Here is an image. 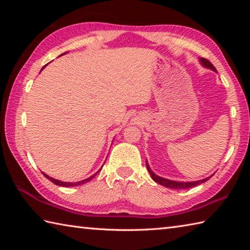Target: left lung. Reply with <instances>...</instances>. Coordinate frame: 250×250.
<instances>
[{"label": "left lung", "instance_id": "1", "mask_svg": "<svg viewBox=\"0 0 250 250\" xmlns=\"http://www.w3.org/2000/svg\"><path fill=\"white\" fill-rule=\"evenodd\" d=\"M200 61L202 63V65H204L205 67L210 68V70H214L215 72H217L215 66L211 64V63L207 59H204V58H200ZM146 167H147L148 172H149V174H150L151 178L155 180L156 183L160 184V185L164 186V187H167V188H171V189H188V188H192V187H195V186H198V185H200L202 183L206 182V180H208L211 176H213V175H211V176L207 177L205 179L198 180V182H174V180H169V179L163 178V177H160V176H158V175H156L155 173L151 171V168L149 167V164L147 163V161H146Z\"/></svg>", "mask_w": 250, "mask_h": 250}]
</instances>
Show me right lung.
<instances>
[{"instance_id": "1", "label": "right lung", "mask_w": 250, "mask_h": 250, "mask_svg": "<svg viewBox=\"0 0 250 250\" xmlns=\"http://www.w3.org/2000/svg\"><path fill=\"white\" fill-rule=\"evenodd\" d=\"M44 67H45V66H44ZM44 67H43V68H44ZM101 169H102V168H100L97 173L93 174L92 176H90L89 178H87V179H83V180H81V182H77V183H65V182H61V180H58V179H55V178H51V177H49V176H48V175H46V174H44V173H43V174H44V176H45L46 178H48L51 183H54V184H55V185H57V186H62V187H75V186H81V185H83V184H84V183L90 182V180H91V179L95 176V175H97V174L101 171Z\"/></svg>"}]
</instances>
